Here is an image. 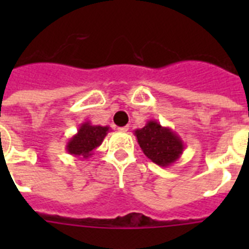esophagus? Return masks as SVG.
Returning <instances> with one entry per match:
<instances>
[{"label":"esophagus","mask_w":249,"mask_h":249,"mask_svg":"<svg viewBox=\"0 0 249 249\" xmlns=\"http://www.w3.org/2000/svg\"><path fill=\"white\" fill-rule=\"evenodd\" d=\"M129 129V127L128 126H124V127H120V128H118V131H121V132H127Z\"/></svg>","instance_id":"obj_1"}]
</instances>
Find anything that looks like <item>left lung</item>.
<instances>
[{"label":"left lung","mask_w":249,"mask_h":249,"mask_svg":"<svg viewBox=\"0 0 249 249\" xmlns=\"http://www.w3.org/2000/svg\"><path fill=\"white\" fill-rule=\"evenodd\" d=\"M133 132L144 155L158 166H172L183 153L184 143L181 137L173 129L163 127L157 121H147L143 128Z\"/></svg>","instance_id":"obj_1"}]
</instances>
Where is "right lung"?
<instances>
[{
  "mask_svg": "<svg viewBox=\"0 0 249 249\" xmlns=\"http://www.w3.org/2000/svg\"><path fill=\"white\" fill-rule=\"evenodd\" d=\"M111 131L108 126H96L85 122L78 127L76 135L72 136L66 144V151L73 157L87 158L93 155L94 149L102 144L107 133Z\"/></svg>",
  "mask_w": 249,
  "mask_h": 249,
  "instance_id": "add662e5",
  "label": "right lung"
}]
</instances>
